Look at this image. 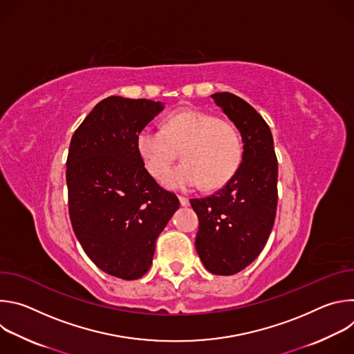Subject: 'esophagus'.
I'll list each match as a JSON object with an SVG mask.
<instances>
[{
	"mask_svg": "<svg viewBox=\"0 0 354 354\" xmlns=\"http://www.w3.org/2000/svg\"><path fill=\"white\" fill-rule=\"evenodd\" d=\"M179 201H180V205H182L183 207H187V206H189V198H187V197L179 196Z\"/></svg>",
	"mask_w": 354,
	"mask_h": 354,
	"instance_id": "obj_1",
	"label": "esophagus"
}]
</instances>
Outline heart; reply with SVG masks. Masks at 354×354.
<instances>
[{
    "label": "heart",
    "mask_w": 354,
    "mask_h": 354,
    "mask_svg": "<svg viewBox=\"0 0 354 354\" xmlns=\"http://www.w3.org/2000/svg\"><path fill=\"white\" fill-rule=\"evenodd\" d=\"M183 149L184 162L166 171ZM136 149L147 171L175 190L224 186L238 171L243 147L238 130L212 113L183 109L171 113L164 129L144 127L136 136Z\"/></svg>",
    "instance_id": "obj_1"
}]
</instances>
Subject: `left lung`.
<instances>
[{"instance_id": "obj_1", "label": "left lung", "mask_w": 354, "mask_h": 354, "mask_svg": "<svg viewBox=\"0 0 354 354\" xmlns=\"http://www.w3.org/2000/svg\"><path fill=\"white\" fill-rule=\"evenodd\" d=\"M212 97L239 130L243 154L223 189L190 198L198 218L196 250L205 268L231 276L254 262L272 232L277 209V158L273 136L263 118L234 93Z\"/></svg>"}]
</instances>
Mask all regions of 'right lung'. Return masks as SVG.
Masks as SVG:
<instances>
[{"mask_svg": "<svg viewBox=\"0 0 354 354\" xmlns=\"http://www.w3.org/2000/svg\"><path fill=\"white\" fill-rule=\"evenodd\" d=\"M164 104L109 96L73 134L67 157L68 212L88 258L105 273L136 280L144 276L156 241L179 209L144 168L136 136Z\"/></svg>", "mask_w": 354, "mask_h": 354, "instance_id": "add662e5", "label": "right lung"}]
</instances>
